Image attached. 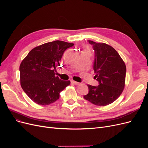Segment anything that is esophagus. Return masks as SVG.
<instances>
[{
	"label": "esophagus",
	"instance_id": "esophagus-1",
	"mask_svg": "<svg viewBox=\"0 0 148 148\" xmlns=\"http://www.w3.org/2000/svg\"><path fill=\"white\" fill-rule=\"evenodd\" d=\"M71 82L73 84H75V85H79L80 83H78V82H75V81H73V80H72V81H71Z\"/></svg>",
	"mask_w": 148,
	"mask_h": 148
}]
</instances>
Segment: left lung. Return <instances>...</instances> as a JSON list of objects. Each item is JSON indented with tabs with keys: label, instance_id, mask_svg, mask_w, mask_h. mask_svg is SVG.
Listing matches in <instances>:
<instances>
[{
	"label": "left lung",
	"instance_id": "obj_1",
	"mask_svg": "<svg viewBox=\"0 0 148 148\" xmlns=\"http://www.w3.org/2000/svg\"><path fill=\"white\" fill-rule=\"evenodd\" d=\"M88 41L95 51L93 69L99 85L88 84L89 92L83 97L96 106L109 105L117 99L123 90L126 66L112 47L105 43Z\"/></svg>",
	"mask_w": 148,
	"mask_h": 148
}]
</instances>
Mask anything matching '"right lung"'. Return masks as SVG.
<instances>
[{"mask_svg": "<svg viewBox=\"0 0 148 148\" xmlns=\"http://www.w3.org/2000/svg\"><path fill=\"white\" fill-rule=\"evenodd\" d=\"M74 44L62 41L47 42L33 49L20 66L22 89L30 99L46 106L59 99L60 92L70 84L56 76V67L67 49Z\"/></svg>", "mask_w": 148, "mask_h": 148, "instance_id": "add662e5", "label": "right lung"}]
</instances>
